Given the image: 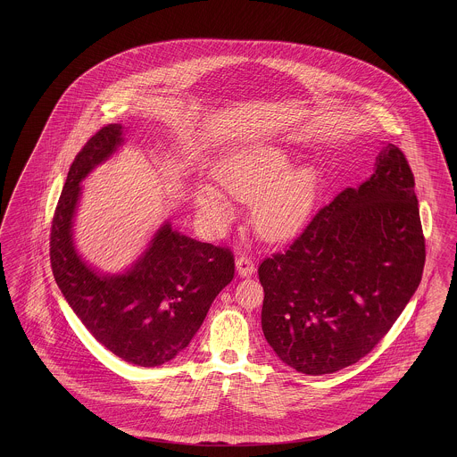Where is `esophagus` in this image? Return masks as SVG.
<instances>
[{
  "instance_id": "34e87169",
  "label": "esophagus",
  "mask_w": 457,
  "mask_h": 457,
  "mask_svg": "<svg viewBox=\"0 0 457 457\" xmlns=\"http://www.w3.org/2000/svg\"><path fill=\"white\" fill-rule=\"evenodd\" d=\"M236 270L241 277H251L254 273V263L248 256H237L236 258Z\"/></svg>"
}]
</instances>
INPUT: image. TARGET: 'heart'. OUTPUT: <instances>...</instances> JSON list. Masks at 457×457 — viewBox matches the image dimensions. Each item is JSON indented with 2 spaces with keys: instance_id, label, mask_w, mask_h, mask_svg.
Returning a JSON list of instances; mask_svg holds the SVG:
<instances>
[{
  "instance_id": "b5f03b06",
  "label": "heart",
  "mask_w": 457,
  "mask_h": 457,
  "mask_svg": "<svg viewBox=\"0 0 457 457\" xmlns=\"http://www.w3.org/2000/svg\"><path fill=\"white\" fill-rule=\"evenodd\" d=\"M222 189L237 199L252 201L251 220L260 235L283 241L296 235L312 216L320 193V174L313 167H295L283 147L260 144L235 154L218 172ZM197 208L214 228L233 216L228 199L212 187H201Z\"/></svg>"
}]
</instances>
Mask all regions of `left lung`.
Wrapping results in <instances>:
<instances>
[{"mask_svg":"<svg viewBox=\"0 0 457 457\" xmlns=\"http://www.w3.org/2000/svg\"><path fill=\"white\" fill-rule=\"evenodd\" d=\"M414 186L405 155L387 144L369 179L337 194L260 264L264 338L287 365L306 375L342 370L399 319L426 263Z\"/></svg>","mask_w":457,"mask_h":457,"instance_id":"1","label":"left lung"}]
</instances>
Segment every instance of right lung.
Masks as SVG:
<instances>
[{
	"label": "right lung",
	"mask_w": 457,
	"mask_h": 457,
	"mask_svg": "<svg viewBox=\"0 0 457 457\" xmlns=\"http://www.w3.org/2000/svg\"><path fill=\"white\" fill-rule=\"evenodd\" d=\"M122 140V125H105L77 154L54 212L50 262L58 288L97 342L129 363L157 367L189 345L235 277V256L166 222L124 275L104 277L83 263L71 239L80 180Z\"/></svg>",
	"instance_id": "obj_1"
}]
</instances>
